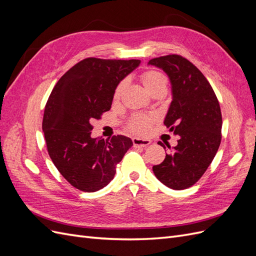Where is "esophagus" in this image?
Instances as JSON below:
<instances>
[{"instance_id":"obj_1","label":"esophagus","mask_w":256,"mask_h":256,"mask_svg":"<svg viewBox=\"0 0 256 256\" xmlns=\"http://www.w3.org/2000/svg\"><path fill=\"white\" fill-rule=\"evenodd\" d=\"M132 143L134 147H145L150 144V140H147V138H134Z\"/></svg>"}]
</instances>
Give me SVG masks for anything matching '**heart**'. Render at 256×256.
Segmentation results:
<instances>
[{"instance_id": "heart-1", "label": "heart", "mask_w": 256, "mask_h": 256, "mask_svg": "<svg viewBox=\"0 0 256 256\" xmlns=\"http://www.w3.org/2000/svg\"><path fill=\"white\" fill-rule=\"evenodd\" d=\"M140 80L150 94L156 90L166 88L168 84V78L166 74L159 70H154V69H148V70L143 72L140 74ZM124 88H125V82L118 83L113 94L114 100H118L120 98ZM152 122V118L148 115H136L131 118L128 126L134 132L145 134L148 131Z\"/></svg>"}]
</instances>
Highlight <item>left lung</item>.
I'll return each mask as SVG.
<instances>
[{
    "label": "left lung",
    "instance_id": "8db88e82",
    "mask_svg": "<svg viewBox=\"0 0 256 256\" xmlns=\"http://www.w3.org/2000/svg\"><path fill=\"white\" fill-rule=\"evenodd\" d=\"M150 65L166 72L172 84L173 100L164 125L178 136L162 164L152 166L166 187L184 190L194 184L212 164L221 143L222 115L210 83L190 60L178 54L152 58ZM159 145L166 146L162 142Z\"/></svg>",
    "mask_w": 256,
    "mask_h": 256
}]
</instances>
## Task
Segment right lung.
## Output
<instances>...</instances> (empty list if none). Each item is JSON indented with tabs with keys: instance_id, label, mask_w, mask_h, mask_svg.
I'll use <instances>...</instances> for the list:
<instances>
[{
	"instance_id": "1",
	"label": "right lung",
	"mask_w": 256,
	"mask_h": 256,
	"mask_svg": "<svg viewBox=\"0 0 256 256\" xmlns=\"http://www.w3.org/2000/svg\"><path fill=\"white\" fill-rule=\"evenodd\" d=\"M140 60L84 58L53 88L44 106L42 131L49 156L65 180L84 192L109 184L116 164L132 146L130 138H92V122L111 109L114 90Z\"/></svg>"
}]
</instances>
